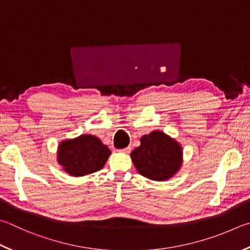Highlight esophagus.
Wrapping results in <instances>:
<instances>
[{"label": "esophagus", "instance_id": "34e87169", "mask_svg": "<svg viewBox=\"0 0 250 250\" xmlns=\"http://www.w3.org/2000/svg\"><path fill=\"white\" fill-rule=\"evenodd\" d=\"M120 152L125 153V154H129L131 152V147L128 146V147H125V148H122V149H120Z\"/></svg>", "mask_w": 250, "mask_h": 250}]
</instances>
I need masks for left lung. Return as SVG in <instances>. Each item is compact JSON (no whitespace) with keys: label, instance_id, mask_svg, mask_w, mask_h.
I'll use <instances>...</instances> for the list:
<instances>
[{"label":"left lung","instance_id":"obj_1","mask_svg":"<svg viewBox=\"0 0 250 250\" xmlns=\"http://www.w3.org/2000/svg\"><path fill=\"white\" fill-rule=\"evenodd\" d=\"M140 142V146L130 154L140 175L154 181H166L179 171L184 152L176 139L155 130L142 135Z\"/></svg>","mask_w":250,"mask_h":250}]
</instances>
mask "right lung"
Returning a JSON list of instances; mask_svg holds the SVG:
<instances>
[{
  "instance_id": "add662e5",
  "label": "right lung",
  "mask_w": 250,
  "mask_h": 250,
  "mask_svg": "<svg viewBox=\"0 0 250 250\" xmlns=\"http://www.w3.org/2000/svg\"><path fill=\"white\" fill-rule=\"evenodd\" d=\"M110 154V149L101 139L92 134H81L59 143L57 162L69 175L83 177L101 170Z\"/></svg>"
}]
</instances>
